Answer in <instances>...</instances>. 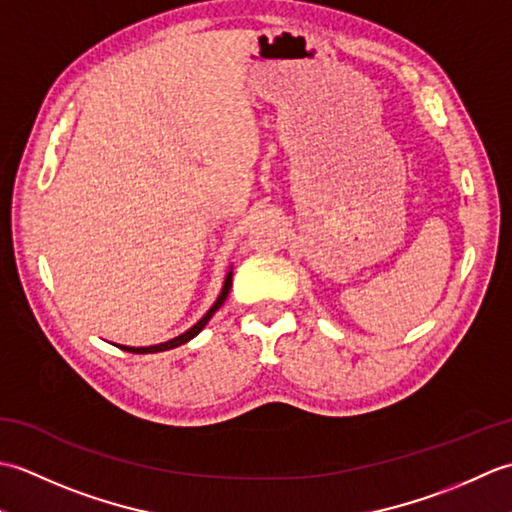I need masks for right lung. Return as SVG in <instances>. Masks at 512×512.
Returning <instances> with one entry per match:
<instances>
[{"label":"right lung","mask_w":512,"mask_h":512,"mask_svg":"<svg viewBox=\"0 0 512 512\" xmlns=\"http://www.w3.org/2000/svg\"><path fill=\"white\" fill-rule=\"evenodd\" d=\"M231 284H233V270H228V275H226V279H224V286H222V292H220V297L215 299V303L211 306V310L204 314V317L193 325V328H189L187 332L184 334H180V336H176V339H171V341H165V343H160V345H149V347H127V345H116V347H121V350H125V352H132V354H156V352H167V350H173V347H178V345H182V343H187V341H191L193 336H198L200 332H202V328L206 323H209V319L213 317V314L220 310V306L222 303L226 301V297H228V290H231Z\"/></svg>","instance_id":"right-lung-1"}]
</instances>
